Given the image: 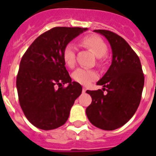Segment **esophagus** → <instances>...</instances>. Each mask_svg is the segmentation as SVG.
Returning a JSON list of instances; mask_svg holds the SVG:
<instances>
[{
	"mask_svg": "<svg viewBox=\"0 0 156 156\" xmlns=\"http://www.w3.org/2000/svg\"><path fill=\"white\" fill-rule=\"evenodd\" d=\"M86 90H87V88L85 87H83V89H82L83 93H85V92H86Z\"/></svg>",
	"mask_w": 156,
	"mask_h": 156,
	"instance_id": "34e87169",
	"label": "esophagus"
}]
</instances>
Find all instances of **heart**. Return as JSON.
<instances>
[{"mask_svg":"<svg viewBox=\"0 0 156 156\" xmlns=\"http://www.w3.org/2000/svg\"><path fill=\"white\" fill-rule=\"evenodd\" d=\"M80 42L98 58L103 57L108 51L105 42L96 35L87 36L81 40ZM62 57L65 63L69 67H73L76 63V48L73 43H69L66 45L62 52ZM73 78L80 84L88 85L96 80L98 78V75L94 70L79 68L73 73Z\"/></svg>","mask_w":156,"mask_h":156,"instance_id":"1","label":"heart"}]
</instances>
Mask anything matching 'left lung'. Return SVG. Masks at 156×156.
I'll list each match as a JSON object with an SVG mask.
<instances>
[{
	"label": "left lung",
	"instance_id": "8db88e82",
	"mask_svg": "<svg viewBox=\"0 0 156 156\" xmlns=\"http://www.w3.org/2000/svg\"><path fill=\"white\" fill-rule=\"evenodd\" d=\"M94 32L108 41L112 61L108 71L97 83L103 86L102 89L87 90L92 102L86 108V114L96 127L113 130L126 123L137 111L144 76L138 56L122 37L109 30Z\"/></svg>",
	"mask_w": 156,
	"mask_h": 156
}]
</instances>
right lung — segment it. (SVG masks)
Returning a JSON list of instances; mask_svg holds the SVG:
<instances>
[{
  "instance_id": "1",
  "label": "right lung",
  "mask_w": 156,
  "mask_h": 156,
  "mask_svg": "<svg viewBox=\"0 0 156 156\" xmlns=\"http://www.w3.org/2000/svg\"><path fill=\"white\" fill-rule=\"evenodd\" d=\"M87 30L52 28L37 37L23 55L16 87L23 113L36 127L49 130L62 126L81 94L82 87L72 82L62 52L66 44ZM66 83L69 85L64 88Z\"/></svg>"
}]
</instances>
